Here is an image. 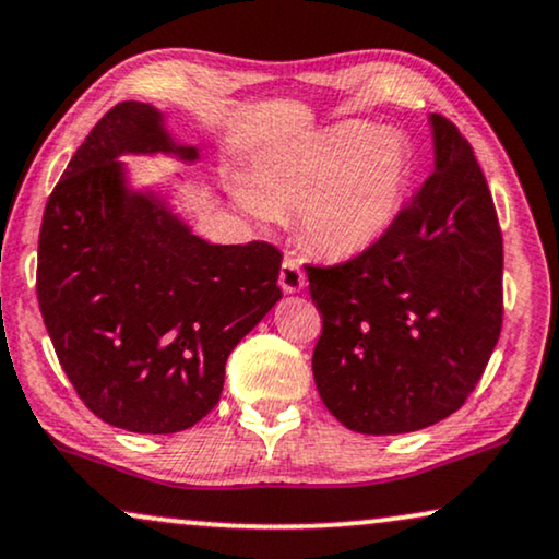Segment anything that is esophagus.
Listing matches in <instances>:
<instances>
[{"label":"esophagus","instance_id":"34e87169","mask_svg":"<svg viewBox=\"0 0 559 559\" xmlns=\"http://www.w3.org/2000/svg\"><path fill=\"white\" fill-rule=\"evenodd\" d=\"M278 284H281V288H284L286 294H299L301 288L307 286V273H304V267L296 263L294 258H286L284 265H281Z\"/></svg>","mask_w":559,"mask_h":559}]
</instances>
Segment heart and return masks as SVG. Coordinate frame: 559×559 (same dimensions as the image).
<instances>
[{
  "label": "heart",
  "mask_w": 559,
  "mask_h": 559,
  "mask_svg": "<svg viewBox=\"0 0 559 559\" xmlns=\"http://www.w3.org/2000/svg\"><path fill=\"white\" fill-rule=\"evenodd\" d=\"M409 182L407 141L341 123L258 169L252 209L301 206V229L330 258L361 255L390 231Z\"/></svg>",
  "instance_id": "heart-1"
}]
</instances>
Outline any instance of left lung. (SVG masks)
<instances>
[{
    "mask_svg": "<svg viewBox=\"0 0 559 559\" xmlns=\"http://www.w3.org/2000/svg\"><path fill=\"white\" fill-rule=\"evenodd\" d=\"M433 175L377 245L304 265L322 312L324 407L366 436L409 433L467 402L503 324V235L469 141L430 116Z\"/></svg>",
    "mask_w": 559,
    "mask_h": 559,
    "instance_id": "left-lung-1",
    "label": "left lung"
}]
</instances>
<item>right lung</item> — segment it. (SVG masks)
Returning a JSON list of instances; mask_svg holds the SVG:
<instances>
[{
  "label": "right lung",
  "mask_w": 559,
  "mask_h": 559,
  "mask_svg": "<svg viewBox=\"0 0 559 559\" xmlns=\"http://www.w3.org/2000/svg\"><path fill=\"white\" fill-rule=\"evenodd\" d=\"M175 154L150 103H118L56 182L38 237L40 314L61 369L97 418L178 433L222 397L235 345L281 299V252L211 245L152 190L126 186L121 154Z\"/></svg>",
  "instance_id": "1"
}]
</instances>
